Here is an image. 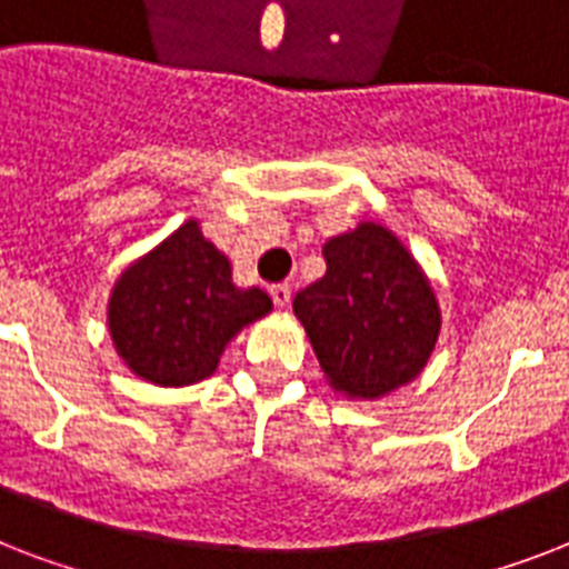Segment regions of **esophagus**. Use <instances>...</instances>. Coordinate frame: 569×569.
I'll list each match as a JSON object with an SVG mask.
<instances>
[{"label": "esophagus", "instance_id": "esophagus-1", "mask_svg": "<svg viewBox=\"0 0 569 569\" xmlns=\"http://www.w3.org/2000/svg\"><path fill=\"white\" fill-rule=\"evenodd\" d=\"M271 301H274L280 310H286V307H289V301H292V289H289L286 283L271 286Z\"/></svg>", "mask_w": 569, "mask_h": 569}]
</instances>
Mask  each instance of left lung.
<instances>
[{"instance_id": "8db88e82", "label": "left lung", "mask_w": 569, "mask_h": 569, "mask_svg": "<svg viewBox=\"0 0 569 569\" xmlns=\"http://www.w3.org/2000/svg\"><path fill=\"white\" fill-rule=\"evenodd\" d=\"M321 253L328 271L295 295L292 310L330 389L378 401L407 387L428 366L442 328L422 266L375 221L328 239Z\"/></svg>"}]
</instances>
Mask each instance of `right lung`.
Masks as SVG:
<instances>
[{
  "mask_svg": "<svg viewBox=\"0 0 569 569\" xmlns=\"http://www.w3.org/2000/svg\"><path fill=\"white\" fill-rule=\"evenodd\" d=\"M271 307L259 286L232 283L230 259L189 218L120 271L106 321L111 346L136 378L191 387L212 378L230 339Z\"/></svg>",
  "mask_w": 569,
  "mask_h": 569,
  "instance_id": "obj_1",
  "label": "right lung"
}]
</instances>
